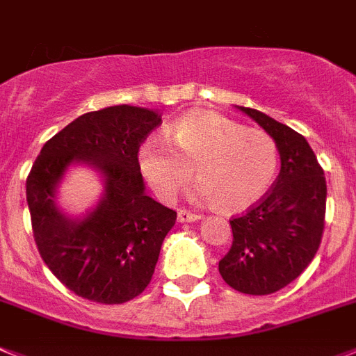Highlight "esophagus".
Segmentation results:
<instances>
[{
    "mask_svg": "<svg viewBox=\"0 0 356 356\" xmlns=\"http://www.w3.org/2000/svg\"><path fill=\"white\" fill-rule=\"evenodd\" d=\"M199 218H200V215L188 211V209H179V213H177V220L182 222V224H184V222H195V220H199Z\"/></svg>",
    "mask_w": 356,
    "mask_h": 356,
    "instance_id": "esophagus-1",
    "label": "esophagus"
}]
</instances>
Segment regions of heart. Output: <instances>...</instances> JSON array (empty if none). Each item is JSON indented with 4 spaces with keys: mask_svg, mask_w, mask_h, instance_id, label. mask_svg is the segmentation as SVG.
I'll return each mask as SVG.
<instances>
[{
    "mask_svg": "<svg viewBox=\"0 0 356 356\" xmlns=\"http://www.w3.org/2000/svg\"><path fill=\"white\" fill-rule=\"evenodd\" d=\"M138 159L163 199H172L195 170L197 197L233 213L267 193L276 179L280 150L267 132L247 129L215 111H191L168 127L166 140L148 138Z\"/></svg>",
    "mask_w": 356,
    "mask_h": 356,
    "instance_id": "obj_1",
    "label": "heart"
}]
</instances>
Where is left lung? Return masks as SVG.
I'll return each instance as SVG.
<instances>
[{
	"label": "left lung",
	"instance_id": "1",
	"mask_svg": "<svg viewBox=\"0 0 356 356\" xmlns=\"http://www.w3.org/2000/svg\"><path fill=\"white\" fill-rule=\"evenodd\" d=\"M238 109L276 141L281 170L258 204L229 220L233 245L218 261V270L231 289L267 296L292 283L319 251L326 179L299 132L251 107Z\"/></svg>",
	"mask_w": 356,
	"mask_h": 356
}]
</instances>
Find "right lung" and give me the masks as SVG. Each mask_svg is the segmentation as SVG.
<instances>
[{
  "label": "right lung",
  "mask_w": 356,
  "mask_h": 356,
  "mask_svg": "<svg viewBox=\"0 0 356 356\" xmlns=\"http://www.w3.org/2000/svg\"><path fill=\"white\" fill-rule=\"evenodd\" d=\"M161 123L157 111L113 105L86 113L48 140L26 179L39 254L71 292L102 305H122L152 280L163 240L177 213L145 193L138 152ZM71 164L104 177L97 209L71 219L56 206V186Z\"/></svg>",
  "instance_id": "1"
}]
</instances>
